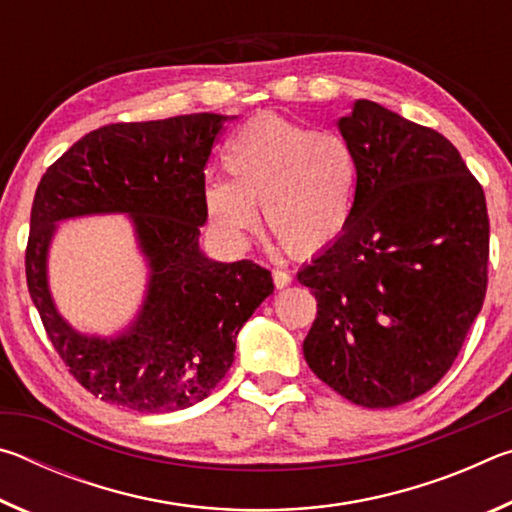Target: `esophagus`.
Segmentation results:
<instances>
[{
  "instance_id": "34e87169",
  "label": "esophagus",
  "mask_w": 512,
  "mask_h": 512,
  "mask_svg": "<svg viewBox=\"0 0 512 512\" xmlns=\"http://www.w3.org/2000/svg\"><path fill=\"white\" fill-rule=\"evenodd\" d=\"M273 282H275L277 289H284V287H289V284H291V275L287 271H282V268H275Z\"/></svg>"
}]
</instances>
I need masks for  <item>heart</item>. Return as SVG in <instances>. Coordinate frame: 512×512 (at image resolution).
Wrapping results in <instances>:
<instances>
[{"mask_svg":"<svg viewBox=\"0 0 512 512\" xmlns=\"http://www.w3.org/2000/svg\"><path fill=\"white\" fill-rule=\"evenodd\" d=\"M223 164L230 180H207L203 207L228 244H246L257 225L255 203L291 253H318L348 230L359 169L341 135L259 115L225 142Z\"/></svg>","mask_w":512,"mask_h":512,"instance_id":"obj_1","label":"heart"}]
</instances>
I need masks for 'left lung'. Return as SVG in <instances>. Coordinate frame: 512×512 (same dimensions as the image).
I'll list each match as a JSON object with an SVG mask.
<instances>
[{"mask_svg": "<svg viewBox=\"0 0 512 512\" xmlns=\"http://www.w3.org/2000/svg\"><path fill=\"white\" fill-rule=\"evenodd\" d=\"M339 133L357 158L348 230L298 271L318 300L302 352L359 406L391 409L452 368L488 287L490 221L456 146L375 101Z\"/></svg>", "mask_w": 512, "mask_h": 512, "instance_id": "left-lung-1", "label": "left lung"}]
</instances>
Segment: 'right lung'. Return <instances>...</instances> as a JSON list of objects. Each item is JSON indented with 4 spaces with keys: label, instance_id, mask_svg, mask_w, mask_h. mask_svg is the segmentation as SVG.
Listing matches in <instances>:
<instances>
[{
    "label": "right lung",
    "instance_id": "right-lung-1",
    "mask_svg": "<svg viewBox=\"0 0 512 512\" xmlns=\"http://www.w3.org/2000/svg\"><path fill=\"white\" fill-rule=\"evenodd\" d=\"M228 115L196 112L110 124L81 137L42 176L31 207L27 284L60 359L83 388L137 413L205 400L235 361L237 334L273 293L271 271L250 259L214 262L198 237L205 164ZM124 213L147 262L145 300L110 337L67 324L48 289L57 223Z\"/></svg>",
    "mask_w": 512,
    "mask_h": 512
}]
</instances>
